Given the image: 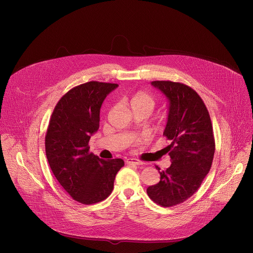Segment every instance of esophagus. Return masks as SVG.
<instances>
[{
	"label": "esophagus",
	"instance_id": "esophagus-1",
	"mask_svg": "<svg viewBox=\"0 0 253 253\" xmlns=\"http://www.w3.org/2000/svg\"><path fill=\"white\" fill-rule=\"evenodd\" d=\"M126 162L127 165H143L142 161L135 159V158H128V159H126Z\"/></svg>",
	"mask_w": 253,
	"mask_h": 253
}]
</instances>
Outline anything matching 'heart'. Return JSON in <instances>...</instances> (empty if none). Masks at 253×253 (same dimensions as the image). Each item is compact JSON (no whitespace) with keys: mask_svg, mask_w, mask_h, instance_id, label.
I'll return each instance as SVG.
<instances>
[{"mask_svg":"<svg viewBox=\"0 0 253 253\" xmlns=\"http://www.w3.org/2000/svg\"><path fill=\"white\" fill-rule=\"evenodd\" d=\"M130 106L132 110L134 109H144L147 110L150 114L153 111L155 107V101L153 97L150 95L143 93V92H137L135 93L131 99H130Z\"/></svg>","mask_w":253,"mask_h":253,"instance_id":"obj_1","label":"heart"}]
</instances>
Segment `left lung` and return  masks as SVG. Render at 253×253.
<instances>
[{"mask_svg":"<svg viewBox=\"0 0 253 253\" xmlns=\"http://www.w3.org/2000/svg\"><path fill=\"white\" fill-rule=\"evenodd\" d=\"M151 84L169 100L168 122L163 135L170 141L165 150L171 165L160 172V181L147 188L158 205L182 203L200 187L209 172L215 153V139L208 110L191 87L180 83L156 81Z\"/></svg>","mask_w":253,"mask_h":253,"instance_id":"1","label":"left lung"}]
</instances>
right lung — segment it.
I'll list each match as a JSON object with an SVG mask.
<instances>
[{"label":"right lung","instance_id":"1","mask_svg":"<svg viewBox=\"0 0 253 253\" xmlns=\"http://www.w3.org/2000/svg\"><path fill=\"white\" fill-rule=\"evenodd\" d=\"M118 86L89 82L72 88L59 100L49 122L45 149L50 168L64 189L83 204L106 199L125 165L122 159H100L88 146L99 128L102 103Z\"/></svg>","mask_w":253,"mask_h":253}]
</instances>
